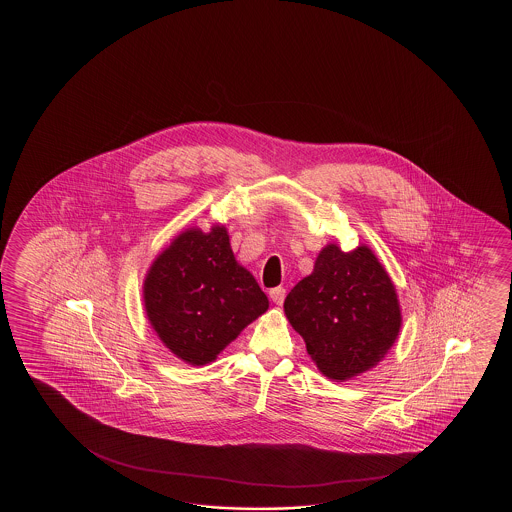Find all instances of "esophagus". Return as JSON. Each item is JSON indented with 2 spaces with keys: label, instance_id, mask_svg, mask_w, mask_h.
I'll return each mask as SVG.
<instances>
[{
  "label": "esophagus",
  "instance_id": "1",
  "mask_svg": "<svg viewBox=\"0 0 512 512\" xmlns=\"http://www.w3.org/2000/svg\"><path fill=\"white\" fill-rule=\"evenodd\" d=\"M269 296H271L272 302L276 305H282L283 300H285V289L283 287H274L269 291Z\"/></svg>",
  "mask_w": 512,
  "mask_h": 512
}]
</instances>
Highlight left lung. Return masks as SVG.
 <instances>
[{
	"instance_id": "obj_1",
	"label": "left lung",
	"mask_w": 512,
	"mask_h": 512,
	"mask_svg": "<svg viewBox=\"0 0 512 512\" xmlns=\"http://www.w3.org/2000/svg\"><path fill=\"white\" fill-rule=\"evenodd\" d=\"M283 311L316 368L335 382L375 368L403 326L392 278L368 245L344 252L327 243L313 272L287 294Z\"/></svg>"
}]
</instances>
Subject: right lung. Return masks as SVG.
I'll return each mask as SVG.
<instances>
[{"label": "right lung", "mask_w": 512, "mask_h": 512, "mask_svg": "<svg viewBox=\"0 0 512 512\" xmlns=\"http://www.w3.org/2000/svg\"><path fill=\"white\" fill-rule=\"evenodd\" d=\"M142 302L159 340L177 359L205 366L269 309L251 271L238 263L225 225L192 227L157 254Z\"/></svg>", "instance_id": "obj_1"}]
</instances>
